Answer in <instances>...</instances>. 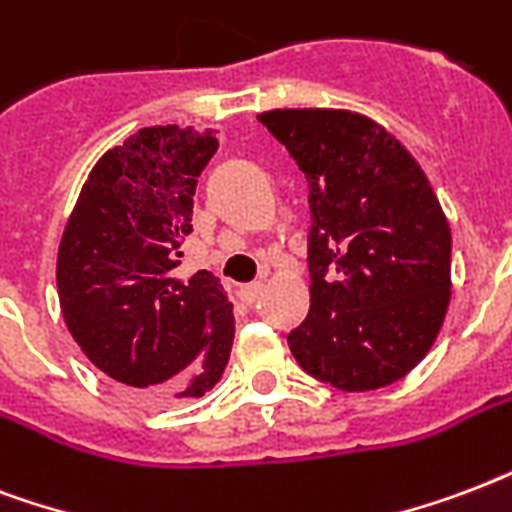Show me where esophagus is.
Returning <instances> with one entry per match:
<instances>
[{
	"label": "esophagus",
	"instance_id": "1",
	"mask_svg": "<svg viewBox=\"0 0 512 512\" xmlns=\"http://www.w3.org/2000/svg\"><path fill=\"white\" fill-rule=\"evenodd\" d=\"M261 291H264V283L240 285V288H237V299L243 301V304H253V301L261 296Z\"/></svg>",
	"mask_w": 512,
	"mask_h": 512
}]
</instances>
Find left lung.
<instances>
[{"label":"left lung","mask_w":512,"mask_h":512,"mask_svg":"<svg viewBox=\"0 0 512 512\" xmlns=\"http://www.w3.org/2000/svg\"><path fill=\"white\" fill-rule=\"evenodd\" d=\"M261 125L310 184V315L288 334L304 371L379 390L425 358L451 299V229L398 138L344 109H275Z\"/></svg>","instance_id":"1"}]
</instances>
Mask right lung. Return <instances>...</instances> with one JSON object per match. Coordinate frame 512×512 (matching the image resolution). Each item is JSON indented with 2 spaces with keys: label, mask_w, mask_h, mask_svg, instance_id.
Here are the masks:
<instances>
[{
  "label": "right lung",
  "mask_w": 512,
  "mask_h": 512,
  "mask_svg": "<svg viewBox=\"0 0 512 512\" xmlns=\"http://www.w3.org/2000/svg\"><path fill=\"white\" fill-rule=\"evenodd\" d=\"M216 149L213 130H138L95 162L63 229V320L90 363L146 403L205 395L232 350L219 277H176L197 176Z\"/></svg>",
  "instance_id": "obj_1"
}]
</instances>
